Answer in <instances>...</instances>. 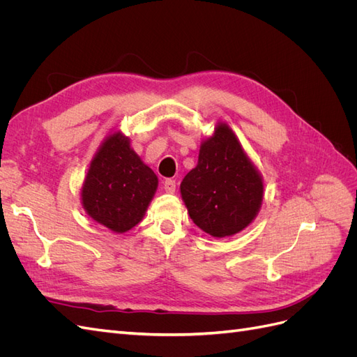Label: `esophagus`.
I'll return each instance as SVG.
<instances>
[{"label": "esophagus", "instance_id": "obj_1", "mask_svg": "<svg viewBox=\"0 0 357 357\" xmlns=\"http://www.w3.org/2000/svg\"><path fill=\"white\" fill-rule=\"evenodd\" d=\"M164 189H165V192H168V193H174V192H176V189H177V183H176V180L167 178V180L164 181Z\"/></svg>", "mask_w": 357, "mask_h": 357}]
</instances>
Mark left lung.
Here are the masks:
<instances>
[{
  "label": "left lung",
  "instance_id": "8db88e82",
  "mask_svg": "<svg viewBox=\"0 0 357 357\" xmlns=\"http://www.w3.org/2000/svg\"><path fill=\"white\" fill-rule=\"evenodd\" d=\"M190 219L213 236L234 235L250 223L262 204V178L225 123L204 142L198 165L181 181Z\"/></svg>",
  "mask_w": 357,
  "mask_h": 357
}]
</instances>
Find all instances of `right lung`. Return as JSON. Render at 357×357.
<instances>
[{"instance_id": "1", "label": "right lung", "mask_w": 357, "mask_h": 357, "mask_svg": "<svg viewBox=\"0 0 357 357\" xmlns=\"http://www.w3.org/2000/svg\"><path fill=\"white\" fill-rule=\"evenodd\" d=\"M156 188V174L129 147L128 138L113 134L92 160L82 201L95 222L122 234L143 219Z\"/></svg>"}]
</instances>
